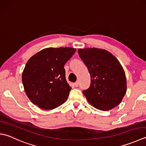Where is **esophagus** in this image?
I'll return each instance as SVG.
<instances>
[{
	"instance_id": "esophagus-1",
	"label": "esophagus",
	"mask_w": 146,
	"mask_h": 146,
	"mask_svg": "<svg viewBox=\"0 0 146 146\" xmlns=\"http://www.w3.org/2000/svg\"><path fill=\"white\" fill-rule=\"evenodd\" d=\"M78 85H79V82H78V81H76V82L75 83V86L76 87H78Z\"/></svg>"
}]
</instances>
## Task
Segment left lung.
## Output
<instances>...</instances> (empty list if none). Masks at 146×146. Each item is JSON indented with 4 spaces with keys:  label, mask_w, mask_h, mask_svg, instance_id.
Instances as JSON below:
<instances>
[{
    "label": "left lung",
    "mask_w": 146,
    "mask_h": 146,
    "mask_svg": "<svg viewBox=\"0 0 146 146\" xmlns=\"http://www.w3.org/2000/svg\"><path fill=\"white\" fill-rule=\"evenodd\" d=\"M81 58L90 75V85L83 91L95 108L108 111L121 102L127 92L125 71L115 56L105 49L79 48Z\"/></svg>",
    "instance_id": "obj_1"
}]
</instances>
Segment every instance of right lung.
<instances>
[{
  "instance_id": "obj_1",
  "label": "right lung",
  "mask_w": 146,
  "mask_h": 146,
  "mask_svg": "<svg viewBox=\"0 0 146 146\" xmlns=\"http://www.w3.org/2000/svg\"><path fill=\"white\" fill-rule=\"evenodd\" d=\"M75 52L76 48L68 47L46 48L28 60L22 82L33 104L50 110L66 101L71 87L66 80L64 66Z\"/></svg>"
}]
</instances>
